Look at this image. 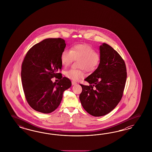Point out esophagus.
I'll return each mask as SVG.
<instances>
[{"label": "esophagus", "instance_id": "34e87169", "mask_svg": "<svg viewBox=\"0 0 152 152\" xmlns=\"http://www.w3.org/2000/svg\"><path fill=\"white\" fill-rule=\"evenodd\" d=\"M77 84V83H76L75 81H72V85H76Z\"/></svg>", "mask_w": 152, "mask_h": 152}]
</instances>
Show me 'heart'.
<instances>
[{"label":"heart","mask_w":152,"mask_h":152,"mask_svg":"<svg viewBox=\"0 0 152 152\" xmlns=\"http://www.w3.org/2000/svg\"><path fill=\"white\" fill-rule=\"evenodd\" d=\"M74 59H80L78 62L79 68L91 72L99 66L100 57L91 46L87 44H76L71 47L70 51L64 49L60 57L61 64L64 67L69 66ZM64 75L67 78L74 81L79 80L85 76L82 69H69L65 72Z\"/></svg>","instance_id":"heart-1"}]
</instances>
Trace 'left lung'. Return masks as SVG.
Listing matches in <instances>:
<instances>
[{"label":"left lung","mask_w":152,"mask_h":152,"mask_svg":"<svg viewBox=\"0 0 152 152\" xmlns=\"http://www.w3.org/2000/svg\"><path fill=\"white\" fill-rule=\"evenodd\" d=\"M100 60L97 69L80 84L83 90L80 100L83 109L94 116H102L113 110L123 96L127 77L124 61L110 46L99 47Z\"/></svg>","instance_id":"8db88e82"}]
</instances>
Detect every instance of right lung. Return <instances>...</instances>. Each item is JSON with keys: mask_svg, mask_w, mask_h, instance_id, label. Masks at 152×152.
Wrapping results in <instances>:
<instances>
[{"mask_svg": "<svg viewBox=\"0 0 152 152\" xmlns=\"http://www.w3.org/2000/svg\"><path fill=\"white\" fill-rule=\"evenodd\" d=\"M66 46L62 38H47L28 51L22 64L21 78L24 95L30 106L42 113L48 114L60 105L63 93L71 82L58 73L60 57ZM55 77L60 81L53 83Z\"/></svg>", "mask_w": 152, "mask_h": 152, "instance_id": "1", "label": "right lung"}]
</instances>
